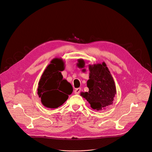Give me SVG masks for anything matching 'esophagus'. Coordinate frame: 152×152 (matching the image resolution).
Instances as JSON below:
<instances>
[{
  "label": "esophagus",
  "mask_w": 152,
  "mask_h": 152,
  "mask_svg": "<svg viewBox=\"0 0 152 152\" xmlns=\"http://www.w3.org/2000/svg\"><path fill=\"white\" fill-rule=\"evenodd\" d=\"M80 88H79L75 89V90L74 91L75 94H79L80 93Z\"/></svg>",
  "instance_id": "esophagus-1"
}]
</instances>
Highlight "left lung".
Here are the masks:
<instances>
[{"label":"left lung","instance_id":"obj_1","mask_svg":"<svg viewBox=\"0 0 152 152\" xmlns=\"http://www.w3.org/2000/svg\"><path fill=\"white\" fill-rule=\"evenodd\" d=\"M78 62L79 68L85 67L83 60L79 59ZM88 69L90 73L87 86L89 91L82 92L80 96L88 102L93 110L101 111L113 103L117 93L115 82L104 62L90 64Z\"/></svg>","mask_w":152,"mask_h":152}]
</instances>
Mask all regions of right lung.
<instances>
[{
    "mask_svg": "<svg viewBox=\"0 0 152 152\" xmlns=\"http://www.w3.org/2000/svg\"><path fill=\"white\" fill-rule=\"evenodd\" d=\"M65 69L62 58H55L47 66L38 82L37 94L44 106L57 108L61 106L73 92V87L66 79H63L61 72ZM63 91L66 94L61 92Z\"/></svg>",
    "mask_w": 152,
    "mask_h": 152,
    "instance_id": "add662e5",
    "label": "right lung"
}]
</instances>
